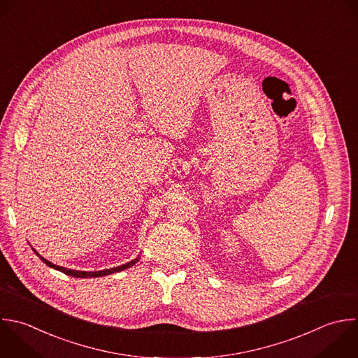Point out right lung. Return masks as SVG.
Returning a JSON list of instances; mask_svg holds the SVG:
<instances>
[{"label":"right lung","instance_id":"1","mask_svg":"<svg viewBox=\"0 0 358 358\" xmlns=\"http://www.w3.org/2000/svg\"><path fill=\"white\" fill-rule=\"evenodd\" d=\"M36 252V250H35ZM36 255L42 259V262H45L48 266L59 270V271H63L64 274H69V275H73V277H78V278H88V277H102V275H108V274H112V273H117V271H122L124 268H129L131 267L133 264H136L138 262V257L126 263V264H122V266H117V267H113V268H106V270H101V271H80V270H71V268H66V267H62V266H56L53 263H50L49 260H46L45 257H42L38 252Z\"/></svg>","mask_w":358,"mask_h":358}]
</instances>
